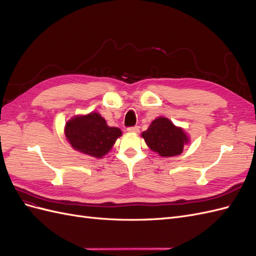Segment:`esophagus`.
I'll list each match as a JSON object with an SVG mask.
<instances>
[{
  "label": "esophagus",
  "mask_w": 256,
  "mask_h": 256,
  "mask_svg": "<svg viewBox=\"0 0 256 256\" xmlns=\"http://www.w3.org/2000/svg\"><path fill=\"white\" fill-rule=\"evenodd\" d=\"M129 132H134V134H136V132H138V130H140V127L138 126H132V127H128V129H127Z\"/></svg>",
  "instance_id": "1"
}]
</instances>
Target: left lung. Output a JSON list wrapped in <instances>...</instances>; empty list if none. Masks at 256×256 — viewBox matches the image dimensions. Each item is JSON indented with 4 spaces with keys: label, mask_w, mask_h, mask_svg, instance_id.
<instances>
[{
    "label": "left lung",
    "mask_w": 256,
    "mask_h": 256,
    "mask_svg": "<svg viewBox=\"0 0 256 256\" xmlns=\"http://www.w3.org/2000/svg\"><path fill=\"white\" fill-rule=\"evenodd\" d=\"M142 136L150 148L162 157L180 154L184 150V145L189 140L182 128L176 127L166 118L154 120L148 129L142 132Z\"/></svg>",
    "instance_id": "8db88e82"
}]
</instances>
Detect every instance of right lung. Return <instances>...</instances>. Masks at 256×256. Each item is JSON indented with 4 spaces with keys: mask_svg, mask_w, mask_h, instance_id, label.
Instances as JSON below:
<instances>
[{
    "mask_svg": "<svg viewBox=\"0 0 256 256\" xmlns=\"http://www.w3.org/2000/svg\"><path fill=\"white\" fill-rule=\"evenodd\" d=\"M65 134L74 150L102 158L109 152L116 138L122 136V131L116 127L108 126L102 115L95 112L74 116L67 122Z\"/></svg>",
    "mask_w": 256,
    "mask_h": 256,
    "instance_id": "1",
    "label": "right lung"
}]
</instances>
